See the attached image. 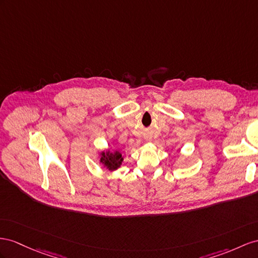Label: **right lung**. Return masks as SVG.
Listing matches in <instances>:
<instances>
[{
  "label": "right lung",
  "instance_id": "add662e5",
  "mask_svg": "<svg viewBox=\"0 0 258 258\" xmlns=\"http://www.w3.org/2000/svg\"><path fill=\"white\" fill-rule=\"evenodd\" d=\"M100 161L109 170H115L120 167V164L123 161V158H122V155L118 153L117 150L114 151V153H110V151H108L107 154L102 153V157H101Z\"/></svg>",
  "mask_w": 258,
  "mask_h": 258
}]
</instances>
